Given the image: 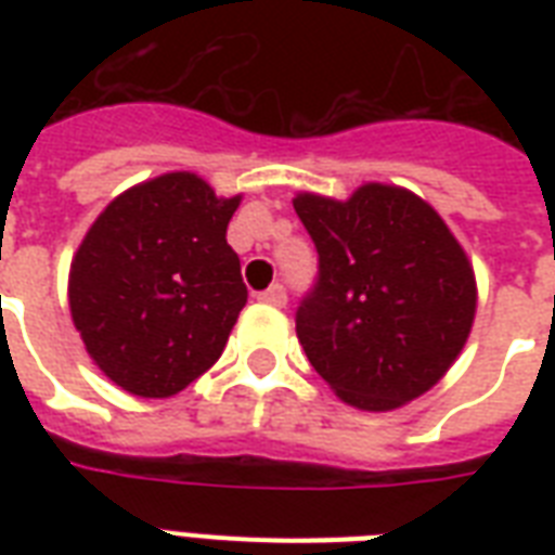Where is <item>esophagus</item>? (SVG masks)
Listing matches in <instances>:
<instances>
[{
	"mask_svg": "<svg viewBox=\"0 0 555 555\" xmlns=\"http://www.w3.org/2000/svg\"><path fill=\"white\" fill-rule=\"evenodd\" d=\"M259 302L273 305V308H282V305L287 302L285 285H270L268 291H261V294H259Z\"/></svg>",
	"mask_w": 555,
	"mask_h": 555,
	"instance_id": "esophagus-1",
	"label": "esophagus"
}]
</instances>
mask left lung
Masks as SVG:
<instances>
[{
  "label": "left lung",
  "instance_id": "1",
  "mask_svg": "<svg viewBox=\"0 0 555 555\" xmlns=\"http://www.w3.org/2000/svg\"><path fill=\"white\" fill-rule=\"evenodd\" d=\"M320 253L296 337L325 383L363 412L429 391L464 351L478 287L464 247L414 192L363 184L348 201L294 198Z\"/></svg>",
  "mask_w": 555,
  "mask_h": 555
}]
</instances>
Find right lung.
<instances>
[{
	"label": "right lung",
	"instance_id": "right-lung-1",
	"mask_svg": "<svg viewBox=\"0 0 555 555\" xmlns=\"http://www.w3.org/2000/svg\"><path fill=\"white\" fill-rule=\"evenodd\" d=\"M238 201L195 172H167L120 192L74 253V328L129 395H178L224 351L247 302L227 244Z\"/></svg>",
	"mask_w": 555,
	"mask_h": 555
}]
</instances>
